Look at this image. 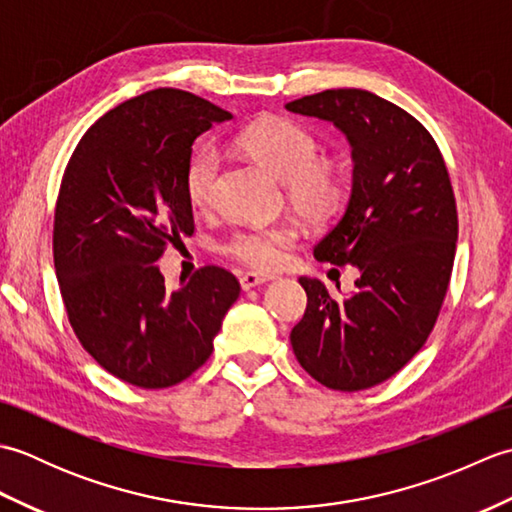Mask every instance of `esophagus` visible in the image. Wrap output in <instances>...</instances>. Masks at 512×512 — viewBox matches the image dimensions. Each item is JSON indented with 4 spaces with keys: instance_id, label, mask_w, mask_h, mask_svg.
Here are the masks:
<instances>
[{
    "instance_id": "obj_1",
    "label": "esophagus",
    "mask_w": 512,
    "mask_h": 512,
    "mask_svg": "<svg viewBox=\"0 0 512 512\" xmlns=\"http://www.w3.org/2000/svg\"><path fill=\"white\" fill-rule=\"evenodd\" d=\"M275 275H257V273H244L239 277V284H242V290H250L255 286H262L266 281H273Z\"/></svg>"
}]
</instances>
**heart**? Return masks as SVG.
Wrapping results in <instances>:
<instances>
[{"mask_svg":"<svg viewBox=\"0 0 512 512\" xmlns=\"http://www.w3.org/2000/svg\"><path fill=\"white\" fill-rule=\"evenodd\" d=\"M237 147L273 176L286 182L292 206L310 220H328L341 209L347 198V184L332 162L319 160L321 145L317 136L290 118H264L248 125L237 136ZM220 176V151L213 145H200L184 169V193L193 206L204 209L215 193ZM292 224L248 226L235 231L222 244V250L255 270H275L284 264L286 250L297 242Z\"/></svg>","mask_w":512,"mask_h":512,"instance_id":"b5f03b06","label":"heart"}]
</instances>
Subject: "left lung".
Listing matches in <instances>:
<instances>
[{"mask_svg":"<svg viewBox=\"0 0 512 512\" xmlns=\"http://www.w3.org/2000/svg\"><path fill=\"white\" fill-rule=\"evenodd\" d=\"M286 110L330 121L352 147L350 202L314 257L361 270L343 301L299 279L308 306L292 350L325 387H374L420 352L447 295L458 239L449 171L416 118L367 90H325Z\"/></svg>","mask_w":512,"mask_h":512,"instance_id":"1","label":"left lung"}]
</instances>
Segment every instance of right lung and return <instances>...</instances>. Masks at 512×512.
<instances>
[{"instance_id": "add662e5", "label": "right lung", "mask_w": 512, "mask_h": 512, "mask_svg": "<svg viewBox=\"0 0 512 512\" xmlns=\"http://www.w3.org/2000/svg\"><path fill=\"white\" fill-rule=\"evenodd\" d=\"M200 96L160 88L103 114L76 145L54 209L52 253L76 339L123 383L162 389L206 363L239 281L204 266L169 292L156 266L193 233L184 169L193 140L231 121Z\"/></svg>"}]
</instances>
